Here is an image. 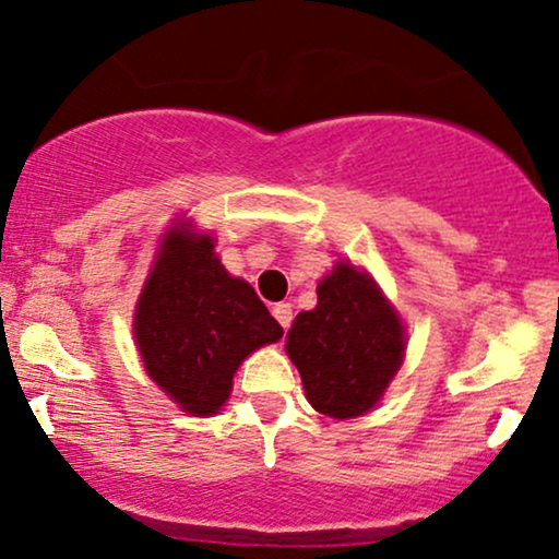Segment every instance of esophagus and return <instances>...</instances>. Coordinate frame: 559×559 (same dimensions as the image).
Here are the masks:
<instances>
[{"instance_id":"obj_1","label":"esophagus","mask_w":559,"mask_h":559,"mask_svg":"<svg viewBox=\"0 0 559 559\" xmlns=\"http://www.w3.org/2000/svg\"><path fill=\"white\" fill-rule=\"evenodd\" d=\"M272 313H274V319L280 321V326L285 329H290V323H293V306L290 302H277V306L272 308Z\"/></svg>"}]
</instances>
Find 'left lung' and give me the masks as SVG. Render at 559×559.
<instances>
[{"label": "left lung", "instance_id": "1", "mask_svg": "<svg viewBox=\"0 0 559 559\" xmlns=\"http://www.w3.org/2000/svg\"><path fill=\"white\" fill-rule=\"evenodd\" d=\"M316 293L313 311L298 313L287 332V355L316 412L334 419L360 417L402 368L404 323L373 277L347 261H340Z\"/></svg>", "mask_w": 559, "mask_h": 559}]
</instances>
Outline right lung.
<instances>
[{
    "mask_svg": "<svg viewBox=\"0 0 559 559\" xmlns=\"http://www.w3.org/2000/svg\"><path fill=\"white\" fill-rule=\"evenodd\" d=\"M282 326L246 280L215 257V238L178 223L165 233L134 311L144 370L183 412L217 415L238 365Z\"/></svg>",
    "mask_w": 559,
    "mask_h": 559,
    "instance_id": "1",
    "label": "right lung"
}]
</instances>
